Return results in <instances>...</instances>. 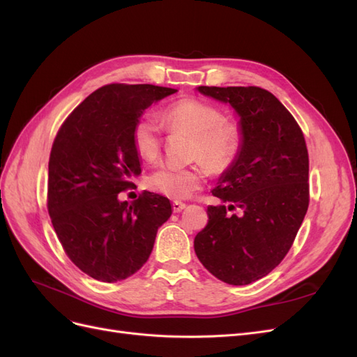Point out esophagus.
Wrapping results in <instances>:
<instances>
[{
	"mask_svg": "<svg viewBox=\"0 0 357 357\" xmlns=\"http://www.w3.org/2000/svg\"><path fill=\"white\" fill-rule=\"evenodd\" d=\"M186 208V204L181 202V201H172V210L174 213H180Z\"/></svg>",
	"mask_w": 357,
	"mask_h": 357,
	"instance_id": "esophagus-1",
	"label": "esophagus"
}]
</instances>
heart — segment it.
<instances>
[{"instance_id":"obj_1","label":"heart","mask_w":357,"mask_h":357,"mask_svg":"<svg viewBox=\"0 0 357 357\" xmlns=\"http://www.w3.org/2000/svg\"><path fill=\"white\" fill-rule=\"evenodd\" d=\"M223 113L208 102L185 98L172 102L164 110L168 126L195 135L192 156L199 159L190 167L162 165L147 177L149 188L169 198H186L199 189L208 176L228 169L238 156L243 135L234 122L223 121ZM132 144L138 156L153 162L159 158L162 135L153 117H139L132 129Z\"/></svg>"}]
</instances>
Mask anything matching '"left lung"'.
Returning a JSON list of instances; mask_svg holds the SVG:
<instances>
[{
    "label": "left lung",
    "mask_w": 357,
    "mask_h": 357,
    "mask_svg": "<svg viewBox=\"0 0 357 357\" xmlns=\"http://www.w3.org/2000/svg\"><path fill=\"white\" fill-rule=\"evenodd\" d=\"M240 117L243 144L211 192L208 223L193 247L222 282L244 286L268 275L294 244L308 208V152L299 125L275 96L256 86H198ZM238 209V213H231Z\"/></svg>",
    "instance_id": "obj_1"
}]
</instances>
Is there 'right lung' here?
Wrapping results in <instances>:
<instances>
[{
    "instance_id": "1",
    "label": "right lung",
    "mask_w": 357,
    "mask_h": 357,
    "mask_svg": "<svg viewBox=\"0 0 357 357\" xmlns=\"http://www.w3.org/2000/svg\"><path fill=\"white\" fill-rule=\"evenodd\" d=\"M177 89L107 84L62 123L49 159L47 210L75 266L104 283L135 274L153 250L156 232L172 213L169 199L144 190L119 199L142 174L132 129L146 109Z\"/></svg>"
}]
</instances>
